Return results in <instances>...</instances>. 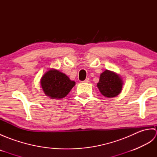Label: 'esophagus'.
I'll return each instance as SVG.
<instances>
[{
	"instance_id": "1",
	"label": "esophagus",
	"mask_w": 157,
	"mask_h": 157,
	"mask_svg": "<svg viewBox=\"0 0 157 157\" xmlns=\"http://www.w3.org/2000/svg\"><path fill=\"white\" fill-rule=\"evenodd\" d=\"M90 82V79H89V78H86L85 80L83 82H85V83H88Z\"/></svg>"
}]
</instances>
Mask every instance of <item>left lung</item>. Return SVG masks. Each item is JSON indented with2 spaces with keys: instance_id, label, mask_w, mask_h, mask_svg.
Segmentation results:
<instances>
[{
  "instance_id": "left-lung-1",
  "label": "left lung",
  "mask_w": 157,
  "mask_h": 157,
  "mask_svg": "<svg viewBox=\"0 0 157 157\" xmlns=\"http://www.w3.org/2000/svg\"><path fill=\"white\" fill-rule=\"evenodd\" d=\"M123 82L118 73L106 69L100 75L97 87L106 98H113L121 92Z\"/></svg>"
}]
</instances>
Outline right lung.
<instances>
[{
  "label": "right lung",
  "mask_w": 157,
  "mask_h": 157,
  "mask_svg": "<svg viewBox=\"0 0 157 157\" xmlns=\"http://www.w3.org/2000/svg\"><path fill=\"white\" fill-rule=\"evenodd\" d=\"M40 85L46 96L52 99H62L67 95L75 85L65 73L58 69H50L40 79Z\"/></svg>",
  "instance_id": "add662e5"
}]
</instances>
